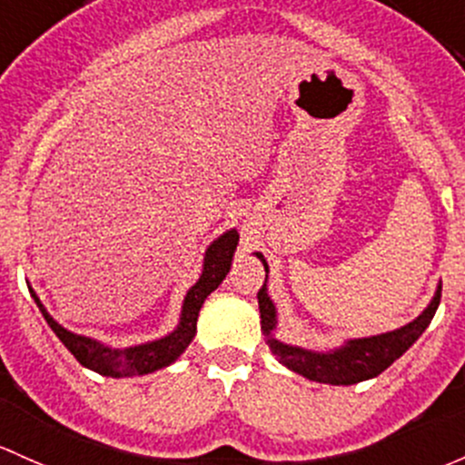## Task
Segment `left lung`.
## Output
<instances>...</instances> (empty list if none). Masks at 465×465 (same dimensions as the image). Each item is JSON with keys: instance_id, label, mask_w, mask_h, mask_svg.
Here are the masks:
<instances>
[{"instance_id": "1", "label": "left lung", "mask_w": 465, "mask_h": 465, "mask_svg": "<svg viewBox=\"0 0 465 465\" xmlns=\"http://www.w3.org/2000/svg\"><path fill=\"white\" fill-rule=\"evenodd\" d=\"M256 256L261 258L267 272V262L262 258V253H256ZM439 302H441V287L437 290L428 310L417 321L408 322L401 330L388 331V334L372 336V339L350 341L345 348L331 351V354H312V351L290 348V345H282L273 339H270V345L282 365H287V368L294 370L296 374L305 376V379L331 385L359 383V381L372 379V376H379L383 370H388L426 331L434 312H437ZM258 310H261L262 331L270 336L273 322H276V312H273L270 296L265 292V282L258 290Z\"/></svg>"}]
</instances>
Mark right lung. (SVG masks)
Here are the masks:
<instances>
[{"instance_id":"1","label":"right lung","mask_w":465,"mask_h":465,"mask_svg":"<svg viewBox=\"0 0 465 465\" xmlns=\"http://www.w3.org/2000/svg\"><path fill=\"white\" fill-rule=\"evenodd\" d=\"M238 245V232L232 229L224 236H220L212 247L207 249V258H204V272L200 276V281L189 290L187 298H184L183 307V321L180 327L173 334L164 336V339L153 341V343L138 345V348H126V350H111L100 345L97 341L86 339V336H77L73 331L64 330L62 325H57L51 316L46 314V310L42 307L39 298H35L39 312L44 314L51 330L55 331L57 339L64 343V348L80 361L84 368L93 370V372H100L104 376H134V374H149L155 372L160 368H167L169 363H173L184 348L192 343L195 334V321H198V312L203 307L204 298L212 294L213 290L224 281L227 276L229 265H232V256L236 252Z\"/></svg>"}]
</instances>
